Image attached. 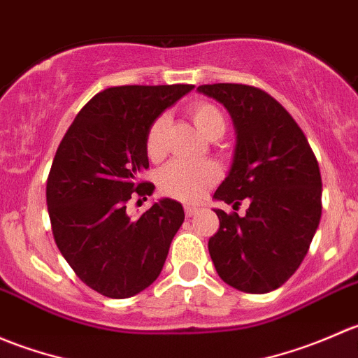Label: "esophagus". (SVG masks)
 Returning a JSON list of instances; mask_svg holds the SVG:
<instances>
[{"label": "esophagus", "instance_id": "esophagus-1", "mask_svg": "<svg viewBox=\"0 0 358 358\" xmlns=\"http://www.w3.org/2000/svg\"><path fill=\"white\" fill-rule=\"evenodd\" d=\"M183 211H185V216H187V218H190V216H194V215H196L197 211H199V208H196V206L185 204V208H183Z\"/></svg>", "mask_w": 358, "mask_h": 358}]
</instances>
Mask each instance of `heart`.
<instances>
[{
    "instance_id": "1",
    "label": "heart",
    "mask_w": 358,
    "mask_h": 358,
    "mask_svg": "<svg viewBox=\"0 0 358 358\" xmlns=\"http://www.w3.org/2000/svg\"><path fill=\"white\" fill-rule=\"evenodd\" d=\"M189 115L197 129L209 140H216L225 133V117L222 110L208 102H197L189 107ZM168 119L159 115L150 124L145 138V150L150 161H157L164 154V135ZM218 166L215 162L185 164L169 162L157 173V189L162 196L178 201H199L220 180Z\"/></svg>"
}]
</instances>
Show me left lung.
I'll use <instances>...</instances> for the list:
<instances>
[{"instance_id": "8db88e82", "label": "left lung", "mask_w": 358, "mask_h": 358, "mask_svg": "<svg viewBox=\"0 0 358 358\" xmlns=\"http://www.w3.org/2000/svg\"><path fill=\"white\" fill-rule=\"evenodd\" d=\"M197 92L225 106L236 128L232 166L215 199L246 215L215 209L220 229L208 249L223 282L263 294L301 265L322 215L319 162L291 114L263 90L234 83Z\"/></svg>"}]
</instances>
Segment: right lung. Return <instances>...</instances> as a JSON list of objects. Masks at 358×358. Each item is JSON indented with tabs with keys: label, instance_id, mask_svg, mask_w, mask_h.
<instances>
[{
	"label": "right lung",
	"instance_id": "right-lung-1",
	"mask_svg": "<svg viewBox=\"0 0 358 358\" xmlns=\"http://www.w3.org/2000/svg\"><path fill=\"white\" fill-rule=\"evenodd\" d=\"M192 85L114 86L96 93L64 135L46 182L53 239L76 275L107 298H129L161 273L185 213L161 199L138 218L131 197L147 201L150 124ZM138 199V202H140Z\"/></svg>",
	"mask_w": 358,
	"mask_h": 358
}]
</instances>
